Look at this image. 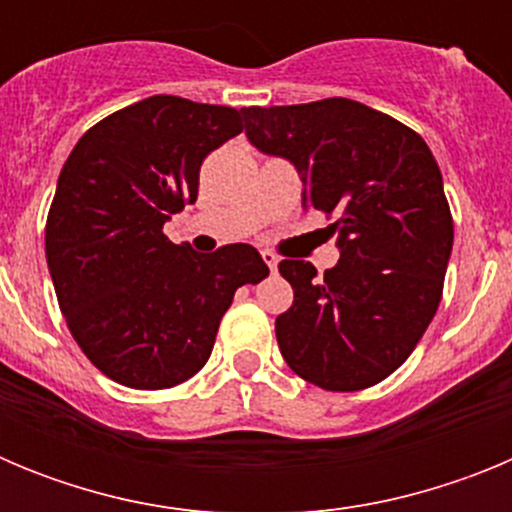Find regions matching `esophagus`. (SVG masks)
Wrapping results in <instances>:
<instances>
[{
	"instance_id": "esophagus-1",
	"label": "esophagus",
	"mask_w": 512,
	"mask_h": 512,
	"mask_svg": "<svg viewBox=\"0 0 512 512\" xmlns=\"http://www.w3.org/2000/svg\"><path fill=\"white\" fill-rule=\"evenodd\" d=\"M261 259H264V264L269 266L271 271H277L279 266V259H277V253H271V251H261Z\"/></svg>"
}]
</instances>
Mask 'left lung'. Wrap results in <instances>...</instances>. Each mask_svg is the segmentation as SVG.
Here are the masks:
<instances>
[{
    "label": "left lung",
    "mask_w": 512,
    "mask_h": 512,
    "mask_svg": "<svg viewBox=\"0 0 512 512\" xmlns=\"http://www.w3.org/2000/svg\"><path fill=\"white\" fill-rule=\"evenodd\" d=\"M241 112L251 146L297 169L302 207L338 215L333 269L279 264L295 289L279 351L323 390L372 387L413 354L441 302L454 223L436 158L415 130L354 99Z\"/></svg>",
    "instance_id": "obj_1"
}]
</instances>
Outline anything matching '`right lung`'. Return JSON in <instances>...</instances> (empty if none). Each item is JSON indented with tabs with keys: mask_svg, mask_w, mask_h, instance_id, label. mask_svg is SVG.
<instances>
[{
	"mask_svg": "<svg viewBox=\"0 0 512 512\" xmlns=\"http://www.w3.org/2000/svg\"><path fill=\"white\" fill-rule=\"evenodd\" d=\"M241 112L156 94L81 135L63 164L45 259L71 336L133 390H166L207 364L235 289L269 266L248 243L205 256L164 223L197 200L205 156L241 133Z\"/></svg>",
	"mask_w": 512,
	"mask_h": 512,
	"instance_id": "1",
	"label": "right lung"
}]
</instances>
